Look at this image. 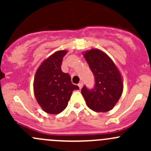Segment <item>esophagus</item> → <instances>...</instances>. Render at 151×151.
I'll use <instances>...</instances> for the list:
<instances>
[{
  "label": "esophagus",
  "instance_id": "obj_1",
  "mask_svg": "<svg viewBox=\"0 0 151 151\" xmlns=\"http://www.w3.org/2000/svg\"><path fill=\"white\" fill-rule=\"evenodd\" d=\"M83 82H80V83H79L78 86H79V88H80V89H81V88H83Z\"/></svg>",
  "mask_w": 151,
  "mask_h": 151
}]
</instances>
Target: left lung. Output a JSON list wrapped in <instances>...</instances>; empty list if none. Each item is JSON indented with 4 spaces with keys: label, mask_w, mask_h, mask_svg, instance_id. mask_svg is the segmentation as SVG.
Here are the masks:
<instances>
[{
    "label": "left lung",
    "mask_w": 151,
    "mask_h": 151,
    "mask_svg": "<svg viewBox=\"0 0 151 151\" xmlns=\"http://www.w3.org/2000/svg\"><path fill=\"white\" fill-rule=\"evenodd\" d=\"M84 58L95 79L92 89L85 85L81 93L90 109L106 112L116 104L123 93V82L118 68L104 52L97 49L86 52Z\"/></svg>",
    "instance_id": "left-lung-1"
}]
</instances>
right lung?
I'll list each match as a JSON object with an SVG mask.
<instances>
[{
    "instance_id": "obj_1",
    "label": "right lung",
    "mask_w": 151,
    "mask_h": 151,
    "mask_svg": "<svg viewBox=\"0 0 151 151\" xmlns=\"http://www.w3.org/2000/svg\"><path fill=\"white\" fill-rule=\"evenodd\" d=\"M65 50L55 52L39 67L34 79L35 97L44 111L49 114H58L68 105L72 92L78 90L73 85L71 77L61 70Z\"/></svg>"
}]
</instances>
